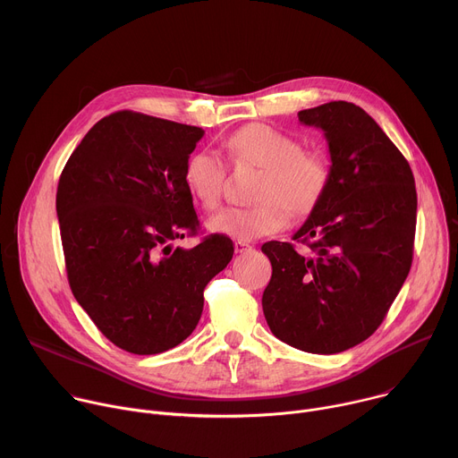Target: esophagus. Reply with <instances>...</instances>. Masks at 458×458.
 <instances>
[{"label": "esophagus", "mask_w": 458, "mask_h": 458, "mask_svg": "<svg viewBox=\"0 0 458 458\" xmlns=\"http://www.w3.org/2000/svg\"><path fill=\"white\" fill-rule=\"evenodd\" d=\"M233 248H235V251H237V253H242V251H248V250H251V246H250L246 241H235Z\"/></svg>", "instance_id": "1"}]
</instances>
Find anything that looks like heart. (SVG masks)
Returning <instances> with one entry per match:
<instances>
[{
	"label": "heart",
	"mask_w": 458,
	"mask_h": 458,
	"mask_svg": "<svg viewBox=\"0 0 458 458\" xmlns=\"http://www.w3.org/2000/svg\"><path fill=\"white\" fill-rule=\"evenodd\" d=\"M230 161L237 166L259 168L253 198L246 208H223L208 219V228L217 233L250 241L283 230L292 210L306 216L322 201L330 184V165L322 154L302 150L301 143L281 130L265 124H246L225 141ZM184 186L205 208L221 201L226 168L223 159L210 150L193 152L184 165Z\"/></svg>",
	"instance_id": "obj_1"
}]
</instances>
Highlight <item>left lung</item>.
<instances>
[{"label":"left lung","mask_w":458,"mask_h":458,"mask_svg":"<svg viewBox=\"0 0 458 458\" xmlns=\"http://www.w3.org/2000/svg\"><path fill=\"white\" fill-rule=\"evenodd\" d=\"M328 141L330 184L293 239L263 250L272 279L263 311L283 343L332 355L366 341L401 292L413 260L417 190L410 163L360 106L332 101L301 110Z\"/></svg>","instance_id":"8db88e82"}]
</instances>
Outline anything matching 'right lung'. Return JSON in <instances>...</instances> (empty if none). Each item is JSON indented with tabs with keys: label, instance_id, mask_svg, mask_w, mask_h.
Here are the masks:
<instances>
[{
	"label": "right lung",
	"instance_id": "right-lung-1",
	"mask_svg": "<svg viewBox=\"0 0 458 458\" xmlns=\"http://www.w3.org/2000/svg\"><path fill=\"white\" fill-rule=\"evenodd\" d=\"M199 126L140 112L98 121L64 165L55 210L71 290L117 348L156 355L198 326L207 284L226 268L232 239L207 235L182 172Z\"/></svg>",
	"mask_w": 458,
	"mask_h": 458
}]
</instances>
